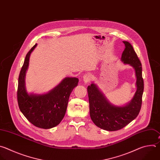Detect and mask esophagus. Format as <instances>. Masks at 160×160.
<instances>
[{
    "mask_svg": "<svg viewBox=\"0 0 160 160\" xmlns=\"http://www.w3.org/2000/svg\"><path fill=\"white\" fill-rule=\"evenodd\" d=\"M91 75L90 74H86L83 76L82 80L84 83L85 84L88 83L91 81Z\"/></svg>",
    "mask_w": 160,
    "mask_h": 160,
    "instance_id": "esophagus-1",
    "label": "esophagus"
}]
</instances>
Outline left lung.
Here are the masks:
<instances>
[{
    "mask_svg": "<svg viewBox=\"0 0 160 160\" xmlns=\"http://www.w3.org/2000/svg\"><path fill=\"white\" fill-rule=\"evenodd\" d=\"M123 43L125 49L121 60L124 64H129L134 69L136 77L137 89L132 100L123 106H117L108 100L93 82L87 89L91 118L97 127L108 131L120 130L134 120L140 112L142 104L144 81L141 63L131 44L126 41H123Z\"/></svg>",
    "mask_w": 160,
    "mask_h": 160,
    "instance_id": "obj_1",
    "label": "left lung"
}]
</instances>
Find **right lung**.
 Here are the masks:
<instances>
[{
    "instance_id": "add662e5",
    "label": "right lung",
    "mask_w": 160,
    "mask_h": 160,
    "mask_svg": "<svg viewBox=\"0 0 160 160\" xmlns=\"http://www.w3.org/2000/svg\"><path fill=\"white\" fill-rule=\"evenodd\" d=\"M35 44L27 53L18 79V102L21 112L35 126L42 129H51L57 126L64 117L69 96L78 84L76 78L66 77L47 93L28 92L25 84L26 73L29 57L36 48Z\"/></svg>"
}]
</instances>
